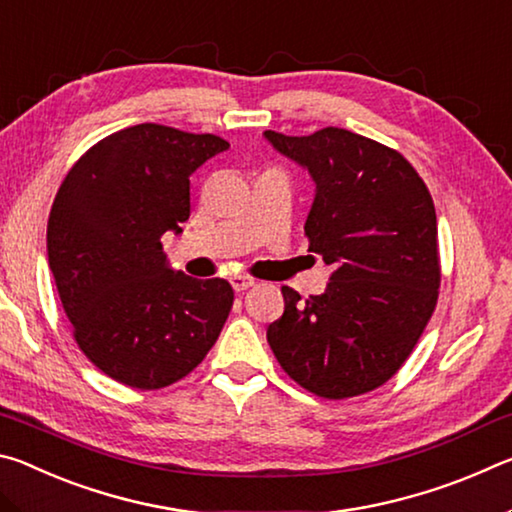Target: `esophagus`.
I'll return each mask as SVG.
<instances>
[{"label": "esophagus", "instance_id": "34e87169", "mask_svg": "<svg viewBox=\"0 0 512 512\" xmlns=\"http://www.w3.org/2000/svg\"><path fill=\"white\" fill-rule=\"evenodd\" d=\"M255 277H250V275H232L230 277V284H232V289L235 291H246V289H250V287H255Z\"/></svg>", "mask_w": 512, "mask_h": 512}]
</instances>
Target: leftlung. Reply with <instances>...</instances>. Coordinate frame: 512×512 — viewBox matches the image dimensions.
Instances as JSON below:
<instances>
[{
    "mask_svg": "<svg viewBox=\"0 0 512 512\" xmlns=\"http://www.w3.org/2000/svg\"><path fill=\"white\" fill-rule=\"evenodd\" d=\"M264 137L316 183L305 235L332 266L320 296L282 287L284 314L266 339L309 393L345 400L386 384L409 359L436 309L438 223L424 180L402 153L327 126Z\"/></svg>",
    "mask_w": 512,
    "mask_h": 512,
    "instance_id": "obj_1",
    "label": "left lung"
}]
</instances>
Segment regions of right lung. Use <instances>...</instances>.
Wrapping results in <instances>:
<instances>
[{
	"label": "right lung",
	"instance_id": "1",
	"mask_svg": "<svg viewBox=\"0 0 512 512\" xmlns=\"http://www.w3.org/2000/svg\"><path fill=\"white\" fill-rule=\"evenodd\" d=\"M223 137L137 124L85 151L60 185L47 255L74 339L119 384L155 391L187 377L219 339L235 291L173 271L164 232L189 219V176Z\"/></svg>",
	"mask_w": 512,
	"mask_h": 512
}]
</instances>
